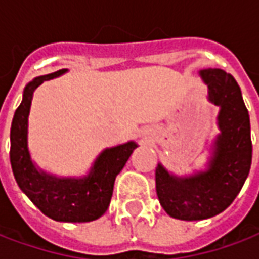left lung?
Listing matches in <instances>:
<instances>
[{"instance_id":"obj_1","label":"left lung","mask_w":259,"mask_h":259,"mask_svg":"<svg viewBox=\"0 0 259 259\" xmlns=\"http://www.w3.org/2000/svg\"><path fill=\"white\" fill-rule=\"evenodd\" d=\"M198 74L208 87V101L219 107V133L209 147L206 168L185 176L162 163L155 169L161 205L182 221H202L225 211L244 185L252 158L250 116L237 81L222 69H202Z\"/></svg>"}]
</instances>
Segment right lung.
Listing matches in <instances>:
<instances>
[{"label":"right lung","instance_id":"right-lung-1","mask_svg":"<svg viewBox=\"0 0 259 259\" xmlns=\"http://www.w3.org/2000/svg\"><path fill=\"white\" fill-rule=\"evenodd\" d=\"M66 72L68 69H62L37 76L26 84L11 124L9 158L20 190L44 215L58 222H91L108 209L115 179L139 146L136 141H127L105 148L84 176H57L37 166L29 151V113L33 94L44 81Z\"/></svg>","mask_w":259,"mask_h":259}]
</instances>
